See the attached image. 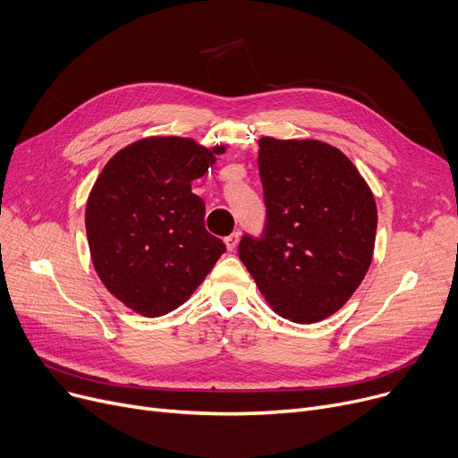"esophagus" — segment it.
Here are the masks:
<instances>
[{
    "label": "esophagus",
    "instance_id": "obj_1",
    "mask_svg": "<svg viewBox=\"0 0 458 458\" xmlns=\"http://www.w3.org/2000/svg\"><path fill=\"white\" fill-rule=\"evenodd\" d=\"M225 243H226V249H228V250H233V249L239 245V233L233 232V233H230L228 237H225Z\"/></svg>",
    "mask_w": 458,
    "mask_h": 458
}]
</instances>
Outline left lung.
Listing matches in <instances>:
<instances>
[{
	"mask_svg": "<svg viewBox=\"0 0 458 458\" xmlns=\"http://www.w3.org/2000/svg\"><path fill=\"white\" fill-rule=\"evenodd\" d=\"M258 144L266 228L261 237H242L239 259L278 316L321 321L351 299L371 266L373 192L327 142L261 137Z\"/></svg>",
	"mask_w": 458,
	"mask_h": 458,
	"instance_id": "1",
	"label": "left lung"
}]
</instances>
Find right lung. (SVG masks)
Listing matches in <instances>:
<instances>
[{"instance_id": "add662e5", "label": "right lung", "mask_w": 458, "mask_h": 458, "mask_svg": "<svg viewBox=\"0 0 458 458\" xmlns=\"http://www.w3.org/2000/svg\"><path fill=\"white\" fill-rule=\"evenodd\" d=\"M226 147L147 137L116 152L94 182L85 228L94 269L109 293L144 318L183 304L226 250L204 226L191 192Z\"/></svg>"}]
</instances>
